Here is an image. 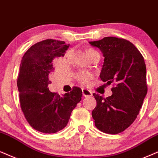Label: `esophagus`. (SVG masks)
Instances as JSON below:
<instances>
[{
	"label": "esophagus",
	"instance_id": "esophagus-1",
	"mask_svg": "<svg viewBox=\"0 0 158 158\" xmlns=\"http://www.w3.org/2000/svg\"><path fill=\"white\" fill-rule=\"evenodd\" d=\"M82 92H83V97H89L92 95V92L90 90H88V89H82Z\"/></svg>",
	"mask_w": 158,
	"mask_h": 158
}]
</instances>
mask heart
<instances>
[{
	"label": "heart",
	"mask_w": 158,
	"mask_h": 158,
	"mask_svg": "<svg viewBox=\"0 0 158 158\" xmlns=\"http://www.w3.org/2000/svg\"><path fill=\"white\" fill-rule=\"evenodd\" d=\"M94 52H95L94 50H87V53H88L89 56H90L91 54ZM73 50H69V51H67V52L65 55L66 59H67L68 61H71L72 58H73ZM74 77H75V79L76 81H77L79 83H81V85H87L89 84L91 80L93 78V75L92 73L89 71H86V70H80V71L77 72V73L75 74Z\"/></svg>",
	"instance_id": "heart-1"
}]
</instances>
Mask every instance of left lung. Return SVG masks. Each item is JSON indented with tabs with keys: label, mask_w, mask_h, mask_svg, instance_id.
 <instances>
[{
	"label": "left lung",
	"mask_w": 158,
	"mask_h": 158,
	"mask_svg": "<svg viewBox=\"0 0 158 158\" xmlns=\"http://www.w3.org/2000/svg\"><path fill=\"white\" fill-rule=\"evenodd\" d=\"M104 56L100 79L113 83L111 96L93 94L97 106L91 115L96 127L103 133L118 134L133 124L147 93V69L143 56L133 43L108 36L89 42Z\"/></svg>",
	"instance_id": "1"
}]
</instances>
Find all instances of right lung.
I'll return each instance as SVG.
<instances>
[{
  "instance_id": "add662e5",
  "label": "right lung",
  "mask_w": 158,
  "mask_h": 158,
  "mask_svg": "<svg viewBox=\"0 0 158 158\" xmlns=\"http://www.w3.org/2000/svg\"><path fill=\"white\" fill-rule=\"evenodd\" d=\"M69 46L62 41L43 40L31 47L21 61L17 78L21 109L28 124L43 133L64 129L81 100L82 90L78 87L62 97L48 88L56 69L53 60L64 56Z\"/></svg>"
}]
</instances>
